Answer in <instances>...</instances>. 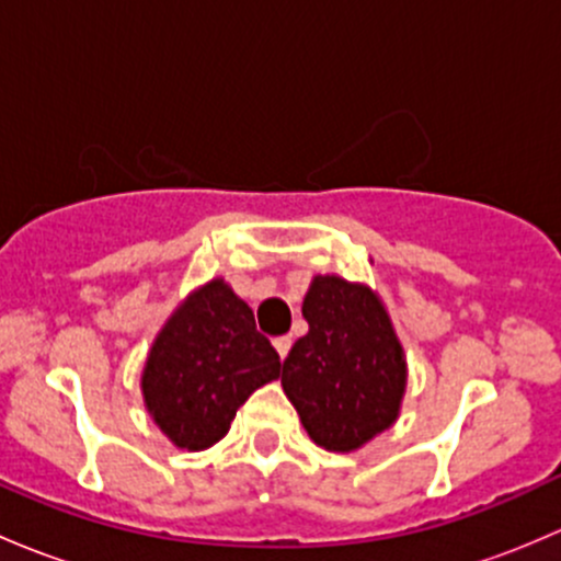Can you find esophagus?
<instances>
[{
  "instance_id": "obj_1",
  "label": "esophagus",
  "mask_w": 561,
  "mask_h": 561,
  "mask_svg": "<svg viewBox=\"0 0 561 561\" xmlns=\"http://www.w3.org/2000/svg\"><path fill=\"white\" fill-rule=\"evenodd\" d=\"M273 345H275V351H278L280 359H286L288 348H291V337H288V334H283V337H275L273 340Z\"/></svg>"
}]
</instances>
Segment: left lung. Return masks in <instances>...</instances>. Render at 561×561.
I'll return each mask as SVG.
<instances>
[{
    "instance_id": "1",
    "label": "left lung",
    "mask_w": 561,
    "mask_h": 561,
    "mask_svg": "<svg viewBox=\"0 0 561 561\" xmlns=\"http://www.w3.org/2000/svg\"><path fill=\"white\" fill-rule=\"evenodd\" d=\"M302 316L310 329L283 362V391L316 446L359 451L400 419L405 348L367 283L313 275Z\"/></svg>"
}]
</instances>
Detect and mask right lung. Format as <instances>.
<instances>
[{
  "label": "right lung",
  "instance_id": "add662e5",
  "mask_svg": "<svg viewBox=\"0 0 561 561\" xmlns=\"http://www.w3.org/2000/svg\"><path fill=\"white\" fill-rule=\"evenodd\" d=\"M280 378V359L253 310L224 278L178 302L148 348L142 402L175 448L205 451L232 426L248 397Z\"/></svg>",
  "mask_w": 561,
  "mask_h": 561
}]
</instances>
